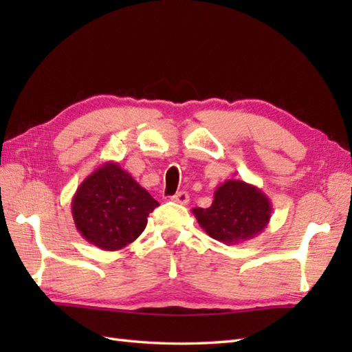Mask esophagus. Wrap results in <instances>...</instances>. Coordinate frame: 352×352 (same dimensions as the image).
I'll list each match as a JSON object with an SVG mask.
<instances>
[{
    "label": "esophagus",
    "mask_w": 352,
    "mask_h": 352,
    "mask_svg": "<svg viewBox=\"0 0 352 352\" xmlns=\"http://www.w3.org/2000/svg\"><path fill=\"white\" fill-rule=\"evenodd\" d=\"M170 199L174 201V203H178V204H188L189 203V193L188 192H178V193H175L174 197H170Z\"/></svg>",
    "instance_id": "esophagus-1"
}]
</instances>
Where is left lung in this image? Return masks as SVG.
Segmentation results:
<instances>
[{"mask_svg":"<svg viewBox=\"0 0 352 352\" xmlns=\"http://www.w3.org/2000/svg\"><path fill=\"white\" fill-rule=\"evenodd\" d=\"M206 233L226 245L250 241L263 231L271 219V201L257 186L227 180L214 190L210 207L193 208Z\"/></svg>","mask_w":352,"mask_h":352,"instance_id":"1","label":"left lung"}]
</instances>
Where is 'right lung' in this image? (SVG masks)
<instances>
[{
	"label": "right lung",
	"mask_w": 352,
	"mask_h": 352,
	"mask_svg": "<svg viewBox=\"0 0 352 352\" xmlns=\"http://www.w3.org/2000/svg\"><path fill=\"white\" fill-rule=\"evenodd\" d=\"M78 233L104 251L136 241L159 203L115 162L102 163L78 186L72 198Z\"/></svg>",
	"instance_id": "obj_1"
}]
</instances>
